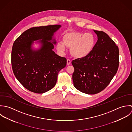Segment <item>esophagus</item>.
I'll use <instances>...</instances> for the list:
<instances>
[{
    "label": "esophagus",
    "mask_w": 132,
    "mask_h": 132,
    "mask_svg": "<svg viewBox=\"0 0 132 132\" xmlns=\"http://www.w3.org/2000/svg\"><path fill=\"white\" fill-rule=\"evenodd\" d=\"M70 63H71V61H70V60H69V59H67V64L68 65H70Z\"/></svg>",
    "instance_id": "1"
}]
</instances>
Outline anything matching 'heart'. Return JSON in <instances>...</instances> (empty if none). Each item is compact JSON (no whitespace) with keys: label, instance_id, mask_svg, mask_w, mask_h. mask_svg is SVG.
Listing matches in <instances>:
<instances>
[{"label":"heart","instance_id":"1","mask_svg":"<svg viewBox=\"0 0 132 132\" xmlns=\"http://www.w3.org/2000/svg\"><path fill=\"white\" fill-rule=\"evenodd\" d=\"M96 42L95 36L92 33L68 32L64 35L63 42L57 43V50L64 53L66 46L71 48L70 53L77 58H82L88 55L93 50Z\"/></svg>","mask_w":132,"mask_h":132}]
</instances>
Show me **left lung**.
Listing matches in <instances>:
<instances>
[{
	"label": "left lung",
	"instance_id": "1",
	"mask_svg": "<svg viewBox=\"0 0 132 132\" xmlns=\"http://www.w3.org/2000/svg\"><path fill=\"white\" fill-rule=\"evenodd\" d=\"M97 41L86 56L72 61L74 86L81 92L97 94L108 86L117 73L119 49L114 41L103 31L94 30Z\"/></svg>",
	"mask_w": 132,
	"mask_h": 132
}]
</instances>
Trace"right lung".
Returning a JSON list of instances; mask_svg holds the SVG:
<instances>
[{
	"label": "right lung",
	"mask_w": 132,
	"mask_h": 132,
	"mask_svg": "<svg viewBox=\"0 0 132 132\" xmlns=\"http://www.w3.org/2000/svg\"><path fill=\"white\" fill-rule=\"evenodd\" d=\"M60 25L34 27L23 32L14 41L11 55L13 71L16 79L28 90L43 93L54 87L59 72L67 64L65 57L53 51L55 41L52 36ZM42 39L41 48L33 51L32 40Z\"/></svg>",
	"instance_id": "obj_1"
}]
</instances>
